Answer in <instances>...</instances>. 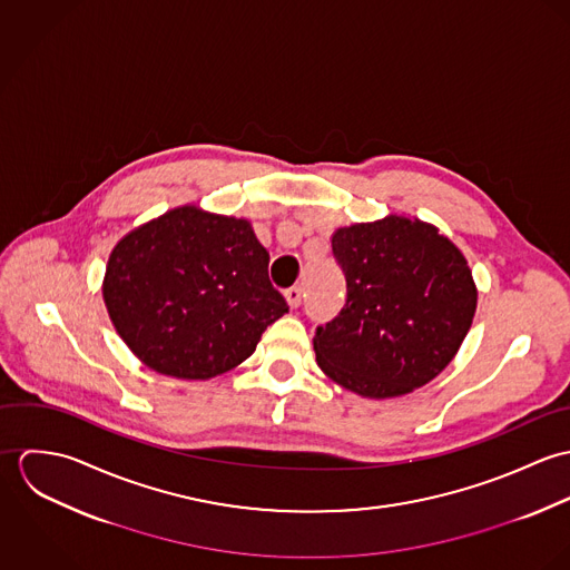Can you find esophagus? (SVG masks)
Segmentation results:
<instances>
[{
    "label": "esophagus",
    "mask_w": 570,
    "mask_h": 570,
    "mask_svg": "<svg viewBox=\"0 0 570 570\" xmlns=\"http://www.w3.org/2000/svg\"><path fill=\"white\" fill-rule=\"evenodd\" d=\"M285 301H287V305H289L292 309L301 307V303H303V292H301V287H289V289H285Z\"/></svg>",
    "instance_id": "34e87169"
}]
</instances>
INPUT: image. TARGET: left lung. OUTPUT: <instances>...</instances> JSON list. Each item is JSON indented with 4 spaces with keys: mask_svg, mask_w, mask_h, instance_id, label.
I'll return each mask as SVG.
<instances>
[{
    "mask_svg": "<svg viewBox=\"0 0 570 570\" xmlns=\"http://www.w3.org/2000/svg\"><path fill=\"white\" fill-rule=\"evenodd\" d=\"M333 258L346 281L340 314L316 328L318 366L373 400L406 395L454 357L476 312L459 247L406 217L340 228Z\"/></svg>",
    "mask_w": 570,
    "mask_h": 570,
    "instance_id": "obj_1",
    "label": "left lung"
}]
</instances>
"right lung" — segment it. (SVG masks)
Instances as JSON below:
<instances>
[{"instance_id":"1","label":"right lung","mask_w":570,"mask_h":570,"mask_svg":"<svg viewBox=\"0 0 570 570\" xmlns=\"http://www.w3.org/2000/svg\"><path fill=\"white\" fill-rule=\"evenodd\" d=\"M245 219L177 208L114 247L102 283L111 323L154 371L208 380L247 360L289 312Z\"/></svg>"}]
</instances>
